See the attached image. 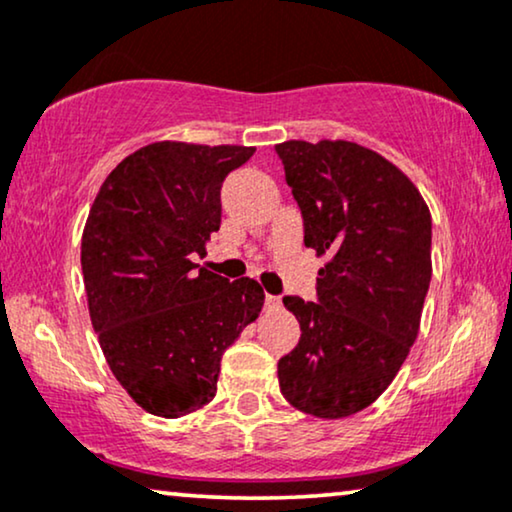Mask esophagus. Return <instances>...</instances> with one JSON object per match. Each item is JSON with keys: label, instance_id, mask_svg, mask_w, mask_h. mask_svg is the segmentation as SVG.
I'll use <instances>...</instances> for the list:
<instances>
[{"label": "esophagus", "instance_id": "34e87169", "mask_svg": "<svg viewBox=\"0 0 512 512\" xmlns=\"http://www.w3.org/2000/svg\"><path fill=\"white\" fill-rule=\"evenodd\" d=\"M277 308H280V298L265 294V310H277Z\"/></svg>", "mask_w": 512, "mask_h": 512}]
</instances>
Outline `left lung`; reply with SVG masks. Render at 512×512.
Wrapping results in <instances>:
<instances>
[{
	"label": "left lung",
	"mask_w": 512,
	"mask_h": 512,
	"mask_svg": "<svg viewBox=\"0 0 512 512\" xmlns=\"http://www.w3.org/2000/svg\"><path fill=\"white\" fill-rule=\"evenodd\" d=\"M301 207L317 270V303L284 296L301 341L277 364L303 414L345 418L383 395L421 329L433 261L430 209L390 159L353 141L275 145Z\"/></svg>",
	"instance_id": "1"
}]
</instances>
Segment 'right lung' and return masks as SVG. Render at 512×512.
<instances>
[{
    "instance_id": "add662e5",
    "label": "right lung",
    "mask_w": 512,
    "mask_h": 512,
    "mask_svg": "<svg viewBox=\"0 0 512 512\" xmlns=\"http://www.w3.org/2000/svg\"><path fill=\"white\" fill-rule=\"evenodd\" d=\"M256 148L157 141L105 178L82 232V275L105 362L148 414L181 418L216 395L221 357L265 294L192 261L221 228V185Z\"/></svg>"
}]
</instances>
